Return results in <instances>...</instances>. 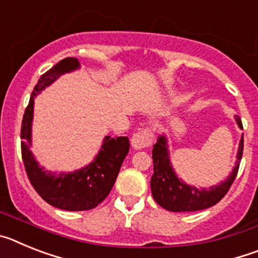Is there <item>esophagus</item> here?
<instances>
[{
    "label": "esophagus",
    "instance_id": "1",
    "mask_svg": "<svg viewBox=\"0 0 258 258\" xmlns=\"http://www.w3.org/2000/svg\"><path fill=\"white\" fill-rule=\"evenodd\" d=\"M152 132L150 129H143L132 137V147L134 150H143L149 147L152 142Z\"/></svg>",
    "mask_w": 258,
    "mask_h": 258
}]
</instances>
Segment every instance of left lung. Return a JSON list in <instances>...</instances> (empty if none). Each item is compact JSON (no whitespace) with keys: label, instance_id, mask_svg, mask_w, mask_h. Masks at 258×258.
Returning a JSON list of instances; mask_svg holds the SVG:
<instances>
[{"label":"left lung","instance_id":"8db88e82","mask_svg":"<svg viewBox=\"0 0 258 258\" xmlns=\"http://www.w3.org/2000/svg\"><path fill=\"white\" fill-rule=\"evenodd\" d=\"M234 118L238 126L243 129L240 117L235 115ZM241 155H243V136L239 141L235 165L226 178L211 187H197L184 182L175 173L170 160L168 137L164 133L160 134L152 149L154 174L150 184H151V192L155 202L170 212H195L213 207L226 195L230 186L235 179Z\"/></svg>","mask_w":258,"mask_h":258}]
</instances>
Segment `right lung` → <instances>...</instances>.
<instances>
[{"label": "right lung", "instance_id": "add662e5", "mask_svg": "<svg viewBox=\"0 0 258 258\" xmlns=\"http://www.w3.org/2000/svg\"><path fill=\"white\" fill-rule=\"evenodd\" d=\"M77 58H66L45 72L36 84L28 107L23 116L22 156L32 186L50 206L63 211H89L103 202L112 190L121 164L129 152L127 137L103 138L101 149L94 159L85 166L72 172H51L41 166L32 152V125L35 99L52 83L66 74L80 70Z\"/></svg>", "mask_w": 258, "mask_h": 258}]
</instances>
